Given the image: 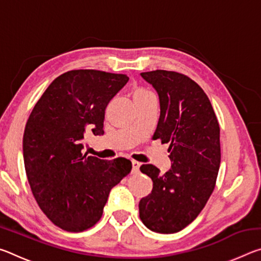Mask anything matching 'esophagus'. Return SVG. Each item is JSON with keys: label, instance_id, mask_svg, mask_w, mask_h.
I'll return each instance as SVG.
<instances>
[{"label": "esophagus", "instance_id": "34e87169", "mask_svg": "<svg viewBox=\"0 0 261 261\" xmlns=\"http://www.w3.org/2000/svg\"><path fill=\"white\" fill-rule=\"evenodd\" d=\"M139 167H140V163L139 162L132 161V174H138Z\"/></svg>", "mask_w": 261, "mask_h": 261}]
</instances>
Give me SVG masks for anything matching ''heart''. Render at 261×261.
<instances>
[{
  "label": "heart",
  "instance_id": "1",
  "mask_svg": "<svg viewBox=\"0 0 261 261\" xmlns=\"http://www.w3.org/2000/svg\"><path fill=\"white\" fill-rule=\"evenodd\" d=\"M145 93H147V92H143V91H139V92H137V93H136L135 95H138V94H145Z\"/></svg>",
  "mask_w": 261,
  "mask_h": 261
}]
</instances>
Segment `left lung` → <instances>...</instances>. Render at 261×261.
I'll return each instance as SVG.
<instances>
[{
  "mask_svg": "<svg viewBox=\"0 0 261 261\" xmlns=\"http://www.w3.org/2000/svg\"><path fill=\"white\" fill-rule=\"evenodd\" d=\"M155 88L160 118L153 139L169 144L173 162L166 174L153 165L141 173L153 190L139 202V216L149 230L174 233L199 215L215 188L221 147L220 126L208 96L191 78L167 70L141 72Z\"/></svg>",
  "mask_w": 261,
  "mask_h": 261,
  "instance_id": "left-lung-1",
  "label": "left lung"
}]
</instances>
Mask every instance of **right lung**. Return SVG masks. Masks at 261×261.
I'll list each match as a JSON object with an SVG mask.
<instances>
[{
    "mask_svg": "<svg viewBox=\"0 0 261 261\" xmlns=\"http://www.w3.org/2000/svg\"><path fill=\"white\" fill-rule=\"evenodd\" d=\"M129 81L126 74L71 70L35 103L23 137L24 165L39 207L55 226L87 230L102 216L110 190L131 171L124 158L82 153L84 135H103L105 110Z\"/></svg>",
    "mask_w": 261,
    "mask_h": 261,
    "instance_id": "right-lung-1",
    "label": "right lung"
}]
</instances>
